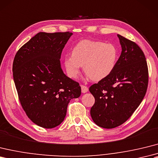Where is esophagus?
Here are the masks:
<instances>
[{
  "instance_id": "1",
  "label": "esophagus",
  "mask_w": 158,
  "mask_h": 158,
  "mask_svg": "<svg viewBox=\"0 0 158 158\" xmlns=\"http://www.w3.org/2000/svg\"><path fill=\"white\" fill-rule=\"evenodd\" d=\"M81 92L82 93H86V92H87L88 91V87H87V86H85V85H81Z\"/></svg>"
}]
</instances>
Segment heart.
<instances>
[{
    "label": "heart",
    "instance_id": "obj_1",
    "mask_svg": "<svg viewBox=\"0 0 158 158\" xmlns=\"http://www.w3.org/2000/svg\"><path fill=\"white\" fill-rule=\"evenodd\" d=\"M118 52L112 44L84 40L73 48L71 56L65 57L64 65L67 75L76 79L83 71L91 80L98 81L108 77L114 69Z\"/></svg>",
    "mask_w": 158,
    "mask_h": 158
}]
</instances>
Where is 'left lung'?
<instances>
[{
  "mask_svg": "<svg viewBox=\"0 0 158 158\" xmlns=\"http://www.w3.org/2000/svg\"><path fill=\"white\" fill-rule=\"evenodd\" d=\"M122 52L113 71L89 87L95 98L90 114L94 122L113 129L129 119L145 97L148 68L145 54L136 43L117 35Z\"/></svg>",
  "mask_w": 158,
  "mask_h": 158,
  "instance_id": "1",
  "label": "left lung"
}]
</instances>
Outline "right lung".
<instances>
[{
    "instance_id": "1",
    "label": "right lung",
    "mask_w": 158,
    "mask_h": 158,
    "mask_svg": "<svg viewBox=\"0 0 158 158\" xmlns=\"http://www.w3.org/2000/svg\"><path fill=\"white\" fill-rule=\"evenodd\" d=\"M73 33L40 32L17 51L13 79L22 108L37 125L52 129L64 120L71 99L80 96L79 83L66 75L60 56Z\"/></svg>"
}]
</instances>
